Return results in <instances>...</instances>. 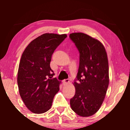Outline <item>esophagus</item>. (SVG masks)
Instances as JSON below:
<instances>
[{
  "label": "esophagus",
  "instance_id": "esophagus-1",
  "mask_svg": "<svg viewBox=\"0 0 130 130\" xmlns=\"http://www.w3.org/2000/svg\"><path fill=\"white\" fill-rule=\"evenodd\" d=\"M63 84H64L67 85V84H69V83H70V81H69V79H65V80H64L63 81Z\"/></svg>",
  "mask_w": 130,
  "mask_h": 130
}]
</instances>
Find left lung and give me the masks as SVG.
Here are the masks:
<instances>
[{
  "instance_id": "left-lung-1",
  "label": "left lung",
  "mask_w": 130,
  "mask_h": 130,
  "mask_svg": "<svg viewBox=\"0 0 130 130\" xmlns=\"http://www.w3.org/2000/svg\"><path fill=\"white\" fill-rule=\"evenodd\" d=\"M69 37L80 53L77 75L73 83L75 94L70 100L72 110L78 115L88 117L98 111L104 101L109 84L107 52L98 39L82 32Z\"/></svg>"
}]
</instances>
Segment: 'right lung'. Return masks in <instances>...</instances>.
Listing matches in <instances>:
<instances>
[{"label": "right lung", "instance_id": "1", "mask_svg": "<svg viewBox=\"0 0 130 130\" xmlns=\"http://www.w3.org/2000/svg\"><path fill=\"white\" fill-rule=\"evenodd\" d=\"M67 34L45 33L28 44L22 55L17 82L20 96L26 107L35 113L49 110L61 81L53 78L50 66L52 54Z\"/></svg>", "mask_w": 130, "mask_h": 130}]
</instances>
